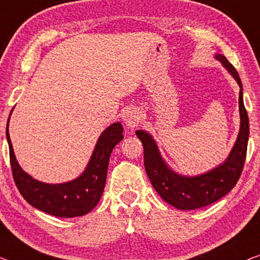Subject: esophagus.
I'll return each mask as SVG.
<instances>
[{"label":"esophagus","instance_id":"1","mask_svg":"<svg viewBox=\"0 0 260 260\" xmlns=\"http://www.w3.org/2000/svg\"><path fill=\"white\" fill-rule=\"evenodd\" d=\"M141 120V113L138 108H129L123 115V121H125L126 126L129 128H134L139 125Z\"/></svg>","mask_w":260,"mask_h":260}]
</instances>
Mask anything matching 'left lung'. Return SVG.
I'll return each instance as SVG.
<instances>
[{
	"label": "left lung",
	"mask_w": 260,
	"mask_h": 260,
	"mask_svg": "<svg viewBox=\"0 0 260 260\" xmlns=\"http://www.w3.org/2000/svg\"><path fill=\"white\" fill-rule=\"evenodd\" d=\"M217 60L223 64L241 87L239 91V115L241 128L237 140L229 156L218 167L197 176H183L170 169L152 135L145 131H137V137L143 146L145 169L150 183L166 202L180 210H193L207 207L225 196L241 177L246 157L249 141V117L243 102V86L238 72L225 56L217 53Z\"/></svg>",
	"instance_id": "8db88e82"
}]
</instances>
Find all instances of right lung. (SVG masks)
Segmentation results:
<instances>
[{
  "mask_svg": "<svg viewBox=\"0 0 260 260\" xmlns=\"http://www.w3.org/2000/svg\"><path fill=\"white\" fill-rule=\"evenodd\" d=\"M9 119L6 134L9 145L11 172L18 191L26 202L56 217L71 218L88 214L98 204L103 195L112 150L123 139L121 123H112L103 132L86 169L79 177L67 183L49 184L35 180L19 167L8 129Z\"/></svg>",
  "mask_w": 260,
  "mask_h": 260,
  "instance_id": "1",
  "label": "right lung"
}]
</instances>
